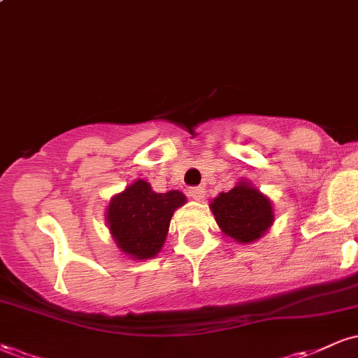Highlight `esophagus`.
<instances>
[{
	"mask_svg": "<svg viewBox=\"0 0 358 358\" xmlns=\"http://www.w3.org/2000/svg\"><path fill=\"white\" fill-rule=\"evenodd\" d=\"M188 196L193 200H202L205 196V188L203 187H192L188 190Z\"/></svg>",
	"mask_w": 358,
	"mask_h": 358,
	"instance_id": "1",
	"label": "esophagus"
}]
</instances>
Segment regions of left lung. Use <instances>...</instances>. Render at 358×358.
Returning a JSON list of instances; mask_svg holds the SVG:
<instances>
[{
    "label": "left lung",
    "instance_id": "left-lung-1",
    "mask_svg": "<svg viewBox=\"0 0 358 358\" xmlns=\"http://www.w3.org/2000/svg\"><path fill=\"white\" fill-rule=\"evenodd\" d=\"M210 207L222 232L242 244L257 241L273 224L271 202L245 182L220 193Z\"/></svg>",
    "mask_w": 358,
    "mask_h": 358
}]
</instances>
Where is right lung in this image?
<instances>
[{"instance_id": "add662e5", "label": "right lung", "mask_w": 358, "mask_h": 358, "mask_svg": "<svg viewBox=\"0 0 358 358\" xmlns=\"http://www.w3.org/2000/svg\"><path fill=\"white\" fill-rule=\"evenodd\" d=\"M187 202L178 190L156 193L145 180H136L110 200L108 224L117 248L131 259H148L165 244L173 212Z\"/></svg>"}]
</instances>
